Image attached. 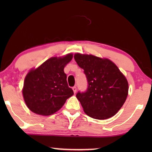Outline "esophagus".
Here are the masks:
<instances>
[{
	"label": "esophagus",
	"mask_w": 152,
	"mask_h": 152,
	"mask_svg": "<svg viewBox=\"0 0 152 152\" xmlns=\"http://www.w3.org/2000/svg\"><path fill=\"white\" fill-rule=\"evenodd\" d=\"M72 90H73V92H74V93H76V91H77V88H76L75 86L72 87Z\"/></svg>",
	"instance_id": "esophagus-1"
}]
</instances>
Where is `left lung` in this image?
I'll list each match as a JSON object with an SVG mask.
<instances>
[{"mask_svg":"<svg viewBox=\"0 0 152 152\" xmlns=\"http://www.w3.org/2000/svg\"><path fill=\"white\" fill-rule=\"evenodd\" d=\"M77 64L84 70L88 86L76 95L84 113L97 120L113 117L125 102L129 93L126 77L107 58L75 53Z\"/></svg>","mask_w":152,"mask_h":152,"instance_id":"8db88e82","label":"left lung"}]
</instances>
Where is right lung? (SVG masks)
<instances>
[{"label":"right lung","instance_id":"add662e5","mask_svg":"<svg viewBox=\"0 0 152 152\" xmlns=\"http://www.w3.org/2000/svg\"><path fill=\"white\" fill-rule=\"evenodd\" d=\"M72 57V53H68L63 57H51L28 72L22 93L31 111L43 116L53 115L73 95L64 70Z\"/></svg>","mask_w":152,"mask_h":152}]
</instances>
